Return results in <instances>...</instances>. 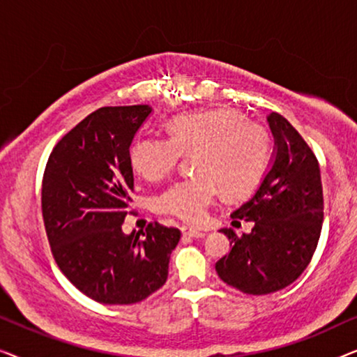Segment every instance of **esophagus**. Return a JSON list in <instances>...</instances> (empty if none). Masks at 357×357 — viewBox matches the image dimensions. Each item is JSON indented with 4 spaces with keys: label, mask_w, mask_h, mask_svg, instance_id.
Here are the masks:
<instances>
[{
    "label": "esophagus",
    "mask_w": 357,
    "mask_h": 357,
    "mask_svg": "<svg viewBox=\"0 0 357 357\" xmlns=\"http://www.w3.org/2000/svg\"><path fill=\"white\" fill-rule=\"evenodd\" d=\"M182 234L183 237H188V238H203L204 237V232L198 231V229H192V227H182Z\"/></svg>",
    "instance_id": "esophagus-1"
}]
</instances>
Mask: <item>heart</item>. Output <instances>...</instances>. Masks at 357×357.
<instances>
[{
	"mask_svg": "<svg viewBox=\"0 0 357 357\" xmlns=\"http://www.w3.org/2000/svg\"><path fill=\"white\" fill-rule=\"evenodd\" d=\"M197 153L195 177L174 183L158 198L159 213L202 224L221 193L227 199L250 195L265 177L271 139L261 125L231 109L185 114L167 123L164 136H138L130 146L131 169L148 182L167 177L182 154Z\"/></svg>",
	"mask_w": 357,
	"mask_h": 357,
	"instance_id": "b5f03b06",
	"label": "heart"
}]
</instances>
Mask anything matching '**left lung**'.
<instances>
[{
  "label": "left lung",
  "instance_id": "1",
  "mask_svg": "<svg viewBox=\"0 0 357 357\" xmlns=\"http://www.w3.org/2000/svg\"><path fill=\"white\" fill-rule=\"evenodd\" d=\"M275 136V155L260 187L231 214L253 222L250 234L237 236L222 229L231 252L216 263L226 284L263 296L284 289L309 265L324 222V190L320 167L309 144L284 116H266Z\"/></svg>",
  "mask_w": 357,
  "mask_h": 357
}]
</instances>
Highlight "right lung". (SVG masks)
Wrapping results in <instances>:
<instances>
[{"mask_svg": "<svg viewBox=\"0 0 357 357\" xmlns=\"http://www.w3.org/2000/svg\"><path fill=\"white\" fill-rule=\"evenodd\" d=\"M149 105L102 107L58 141L42 182V214L53 258L82 294L109 305L141 302L164 286L178 229L151 222L121 231L130 213V146Z\"/></svg>", "mask_w": 357, "mask_h": 357, "instance_id": "add662e5", "label": "right lung"}]
</instances>
